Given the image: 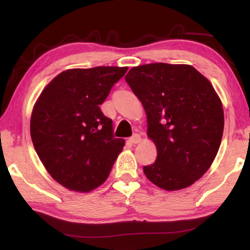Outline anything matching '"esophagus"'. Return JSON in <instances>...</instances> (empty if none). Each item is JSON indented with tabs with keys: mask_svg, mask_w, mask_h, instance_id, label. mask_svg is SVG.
<instances>
[{
	"mask_svg": "<svg viewBox=\"0 0 250 250\" xmlns=\"http://www.w3.org/2000/svg\"><path fill=\"white\" fill-rule=\"evenodd\" d=\"M129 141L132 143V145H135V143H139L141 141V137H140V134H138V133H134L132 137H131L130 139H129Z\"/></svg>",
	"mask_w": 250,
	"mask_h": 250,
	"instance_id": "1",
	"label": "esophagus"
}]
</instances>
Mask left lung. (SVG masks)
I'll return each mask as SVG.
<instances>
[{
	"instance_id": "1",
	"label": "left lung",
	"mask_w": 250,
	"mask_h": 250,
	"mask_svg": "<svg viewBox=\"0 0 250 250\" xmlns=\"http://www.w3.org/2000/svg\"><path fill=\"white\" fill-rule=\"evenodd\" d=\"M145 107L147 135L158 147L143 167L152 183L167 191L192 185L216 156L224 131L222 103L211 83L189 65L155 62L125 75Z\"/></svg>"
}]
</instances>
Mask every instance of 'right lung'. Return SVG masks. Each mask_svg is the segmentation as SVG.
Instances as JSON below:
<instances>
[{
    "instance_id": "add662e5",
    "label": "right lung",
    "mask_w": 250,
    "mask_h": 250,
    "mask_svg": "<svg viewBox=\"0 0 250 250\" xmlns=\"http://www.w3.org/2000/svg\"><path fill=\"white\" fill-rule=\"evenodd\" d=\"M126 67L68 69L56 76L36 101L31 137L42 163L55 181L77 192L103 184L124 139L115 138L112 120L99 105Z\"/></svg>"
}]
</instances>
